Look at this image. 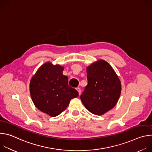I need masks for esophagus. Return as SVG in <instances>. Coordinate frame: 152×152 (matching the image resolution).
<instances>
[{
	"mask_svg": "<svg viewBox=\"0 0 152 152\" xmlns=\"http://www.w3.org/2000/svg\"><path fill=\"white\" fill-rule=\"evenodd\" d=\"M76 90L77 91V92H78V93H79V95H80V94H81L80 88H76Z\"/></svg>",
	"mask_w": 152,
	"mask_h": 152,
	"instance_id": "34e87169",
	"label": "esophagus"
}]
</instances>
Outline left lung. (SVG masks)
I'll list each match as a JSON object with an SVG mask.
<instances>
[{
	"instance_id": "8db88e82",
	"label": "left lung",
	"mask_w": 152,
	"mask_h": 152,
	"mask_svg": "<svg viewBox=\"0 0 152 152\" xmlns=\"http://www.w3.org/2000/svg\"><path fill=\"white\" fill-rule=\"evenodd\" d=\"M88 84L80 99L90 113L101 115L117 104L121 85L116 73L106 61L100 59L86 67Z\"/></svg>"
}]
</instances>
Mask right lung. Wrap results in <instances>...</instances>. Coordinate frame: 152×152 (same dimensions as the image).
Instances as JSON below:
<instances>
[{"mask_svg": "<svg viewBox=\"0 0 152 152\" xmlns=\"http://www.w3.org/2000/svg\"><path fill=\"white\" fill-rule=\"evenodd\" d=\"M64 67L46 62L32 76L29 85L30 93L35 106L52 117L66 110L72 99L78 92L69 85L67 76L62 75Z\"/></svg>", "mask_w": 152, "mask_h": 152, "instance_id": "right-lung-1", "label": "right lung"}]
</instances>
